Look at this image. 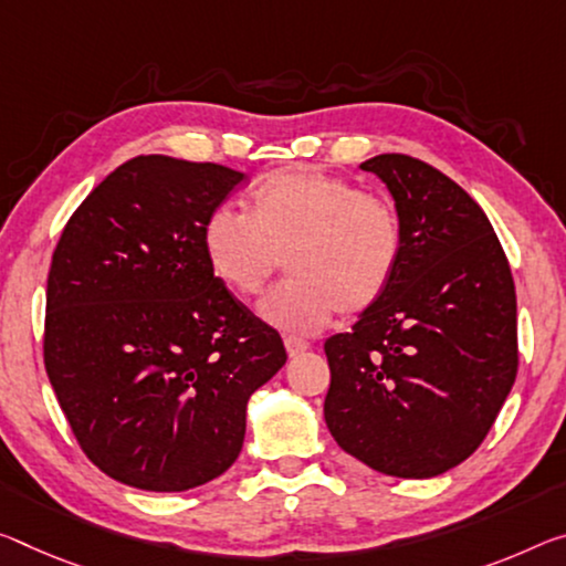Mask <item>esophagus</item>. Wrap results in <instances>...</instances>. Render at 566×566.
Segmentation results:
<instances>
[{"label": "esophagus", "mask_w": 566, "mask_h": 566, "mask_svg": "<svg viewBox=\"0 0 566 566\" xmlns=\"http://www.w3.org/2000/svg\"><path fill=\"white\" fill-rule=\"evenodd\" d=\"M284 347H286V355L297 357V355H302V353H307L310 343H307V339H302V337L286 335V337H284Z\"/></svg>", "instance_id": "1"}]
</instances>
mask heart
<instances>
[{"instance_id":"heart-1","label":"heart","mask_w":566,"mask_h":566,"mask_svg":"<svg viewBox=\"0 0 566 566\" xmlns=\"http://www.w3.org/2000/svg\"><path fill=\"white\" fill-rule=\"evenodd\" d=\"M213 274L256 294L284 264L290 276L259 302L286 332H317L332 315L357 317L388 292L402 254L396 203L319 168H284L251 188L249 213L221 203L203 221Z\"/></svg>"}]
</instances>
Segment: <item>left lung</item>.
I'll use <instances>...</instances> for the list:
<instances>
[{
	"mask_svg": "<svg viewBox=\"0 0 566 566\" xmlns=\"http://www.w3.org/2000/svg\"><path fill=\"white\" fill-rule=\"evenodd\" d=\"M388 186L402 254L382 300L325 343L337 446L398 479H433L483 443L518 367L516 292L481 206L423 160L360 164Z\"/></svg>",
	"mask_w": 566,
	"mask_h": 566,
	"instance_id": "left-lung-1",
	"label": "left lung"
}]
</instances>
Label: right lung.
<instances>
[{"instance_id":"obj_1","label":"right lung","mask_w":566,"mask_h":566,"mask_svg":"<svg viewBox=\"0 0 566 566\" xmlns=\"http://www.w3.org/2000/svg\"><path fill=\"white\" fill-rule=\"evenodd\" d=\"M138 156L77 206L52 254L44 370L80 448L143 491H188L239 459L247 402L286 363L280 332L206 259L209 213L244 184Z\"/></svg>"}]
</instances>
